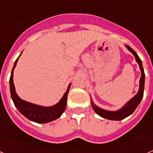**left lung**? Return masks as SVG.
Masks as SVG:
<instances>
[{
    "label": "left lung",
    "mask_w": 153,
    "mask_h": 153,
    "mask_svg": "<svg viewBox=\"0 0 153 153\" xmlns=\"http://www.w3.org/2000/svg\"><path fill=\"white\" fill-rule=\"evenodd\" d=\"M126 47L132 53V54L134 55L135 59L140 66V70H141V77L140 79V87H139L138 93L131 100H129L121 109H118L117 111H109V110H106V109H103L102 108L99 107L93 103L91 99V106L95 113L102 118L107 119L109 120H118V121H120V120H123V119L126 118L127 117L130 116L135 111L136 107L139 106V104L140 103L143 97L144 84H145V73H144V70H143L142 60H140V58L139 57L136 51H133L129 46L126 45Z\"/></svg>",
    "instance_id": "1"
}]
</instances>
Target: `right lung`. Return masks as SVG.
Here are the masks:
<instances>
[{"label": "right lung", "instance_id": "obj_1", "mask_svg": "<svg viewBox=\"0 0 153 153\" xmlns=\"http://www.w3.org/2000/svg\"><path fill=\"white\" fill-rule=\"evenodd\" d=\"M21 53H22V52H21ZM21 53L15 60L10 77V95H11L12 100L15 105L16 108L27 119L30 120V121H33V122L37 123H47L56 120L59 117H60V116L63 114V112L65 111V109L67 107V96H68L69 90H70L71 83L67 86V91L65 92L61 100L57 103L52 106H39L36 104L31 103V102L24 100L20 98L16 93L13 80V70L15 68Z\"/></svg>", "mask_w": 153, "mask_h": 153}]
</instances>
